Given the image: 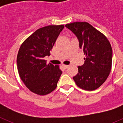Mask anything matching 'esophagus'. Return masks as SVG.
Here are the masks:
<instances>
[{
  "label": "esophagus",
  "instance_id": "esophagus-1",
  "mask_svg": "<svg viewBox=\"0 0 123 123\" xmlns=\"http://www.w3.org/2000/svg\"><path fill=\"white\" fill-rule=\"evenodd\" d=\"M62 67H63V68H65V69H67V68H68V65H62Z\"/></svg>",
  "mask_w": 123,
  "mask_h": 123
}]
</instances>
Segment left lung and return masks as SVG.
<instances>
[{
  "label": "left lung",
  "mask_w": 123,
  "mask_h": 123,
  "mask_svg": "<svg viewBox=\"0 0 123 123\" xmlns=\"http://www.w3.org/2000/svg\"><path fill=\"white\" fill-rule=\"evenodd\" d=\"M78 38L79 48L86 55L73 79L79 87L94 91L104 83L109 76L112 63V49L105 36L87 22L65 25Z\"/></svg>",
  "instance_id": "1"
}]
</instances>
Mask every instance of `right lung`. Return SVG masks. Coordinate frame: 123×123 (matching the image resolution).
I'll use <instances>...</instances> for the list:
<instances>
[{
    "label": "right lung",
    "mask_w": 123,
    "mask_h": 123,
    "mask_svg": "<svg viewBox=\"0 0 123 123\" xmlns=\"http://www.w3.org/2000/svg\"><path fill=\"white\" fill-rule=\"evenodd\" d=\"M64 25H50L36 30L21 44L17 55V68L20 78L33 93L49 94L56 89L62 71L58 65L47 64L44 57L50 51Z\"/></svg>",
    "instance_id": "right-lung-1"
}]
</instances>
